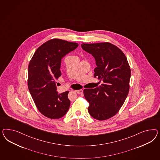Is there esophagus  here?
Returning a JSON list of instances; mask_svg holds the SVG:
<instances>
[{
	"mask_svg": "<svg viewBox=\"0 0 160 160\" xmlns=\"http://www.w3.org/2000/svg\"><path fill=\"white\" fill-rule=\"evenodd\" d=\"M75 92H77L78 94H82V93L83 92V90H82V89L78 90H75Z\"/></svg>",
	"mask_w": 160,
	"mask_h": 160,
	"instance_id": "1",
	"label": "esophagus"
}]
</instances>
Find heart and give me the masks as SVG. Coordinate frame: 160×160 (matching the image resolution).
Returning a JSON list of instances; mask_svg holds the SVG:
<instances>
[{
    "mask_svg": "<svg viewBox=\"0 0 160 160\" xmlns=\"http://www.w3.org/2000/svg\"><path fill=\"white\" fill-rule=\"evenodd\" d=\"M76 57H77V56H76Z\"/></svg>",
    "mask_w": 160,
    "mask_h": 160,
    "instance_id": "obj_1",
    "label": "heart"
}]
</instances>
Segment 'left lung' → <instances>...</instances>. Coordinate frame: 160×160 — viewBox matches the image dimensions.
Wrapping results in <instances>:
<instances>
[{
  "label": "left lung",
  "instance_id": "1",
  "mask_svg": "<svg viewBox=\"0 0 160 160\" xmlns=\"http://www.w3.org/2000/svg\"><path fill=\"white\" fill-rule=\"evenodd\" d=\"M76 43L54 39L36 50L29 64L28 88L39 112L44 116L58 119L68 110V92L58 93L55 79L61 75V62L68 53L77 48Z\"/></svg>",
  "mask_w": 160,
  "mask_h": 160
}]
</instances>
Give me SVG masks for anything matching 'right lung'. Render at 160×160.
Returning <instances> with one entry per match:
<instances>
[{"instance_id":"1","label":"right lung","mask_w":160,"mask_h":160,"mask_svg":"<svg viewBox=\"0 0 160 160\" xmlns=\"http://www.w3.org/2000/svg\"><path fill=\"white\" fill-rule=\"evenodd\" d=\"M81 46L96 60L94 77L103 82L100 87L84 90V97L90 104L88 111L96 120H107L116 114L127 97L130 66L125 54L114 44L106 42Z\"/></svg>"}]
</instances>
